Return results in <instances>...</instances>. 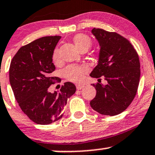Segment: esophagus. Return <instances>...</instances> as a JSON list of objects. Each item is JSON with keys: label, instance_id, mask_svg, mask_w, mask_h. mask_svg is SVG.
I'll return each mask as SVG.
<instances>
[{"label": "esophagus", "instance_id": "1", "mask_svg": "<svg viewBox=\"0 0 155 155\" xmlns=\"http://www.w3.org/2000/svg\"><path fill=\"white\" fill-rule=\"evenodd\" d=\"M76 87L77 90H81L84 87V85H83V84H76Z\"/></svg>", "mask_w": 155, "mask_h": 155}]
</instances>
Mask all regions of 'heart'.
<instances>
[{
	"instance_id": "1",
	"label": "heart",
	"mask_w": 155,
	"mask_h": 155,
	"mask_svg": "<svg viewBox=\"0 0 155 155\" xmlns=\"http://www.w3.org/2000/svg\"><path fill=\"white\" fill-rule=\"evenodd\" d=\"M74 42L80 51L89 50L92 46V40L89 37L85 35H79L74 38ZM59 58V49L56 48L53 53V59L55 61ZM89 71L87 66L86 65H76L71 64L67 66L62 71V75L68 80L77 82L80 81L84 77V75Z\"/></svg>"
}]
</instances>
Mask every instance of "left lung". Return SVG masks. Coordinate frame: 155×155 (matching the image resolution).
<instances>
[{
	"mask_svg": "<svg viewBox=\"0 0 155 155\" xmlns=\"http://www.w3.org/2000/svg\"><path fill=\"white\" fill-rule=\"evenodd\" d=\"M92 34L99 42L98 63L91 76L107 81L93 84L96 97L90 102L91 107L104 115L121 113L133 101L140 76L138 54L131 42L116 32L94 28Z\"/></svg>",
	"mask_w": 155,
	"mask_h": 155,
	"instance_id": "left-lung-1",
	"label": "left lung"
}]
</instances>
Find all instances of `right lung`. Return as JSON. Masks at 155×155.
Returning a JSON list of instances; mask_svg holds the SVG:
<instances>
[{"instance_id":"obj_1","label":"right lung","mask_w":155,"mask_h":155,"mask_svg":"<svg viewBox=\"0 0 155 155\" xmlns=\"http://www.w3.org/2000/svg\"><path fill=\"white\" fill-rule=\"evenodd\" d=\"M60 36H48L22 46L9 67V81L15 99L30 120L47 125L60 119L68 99L76 92L73 83H64L59 92L50 93L51 84L61 82L52 76L53 53Z\"/></svg>"}]
</instances>
